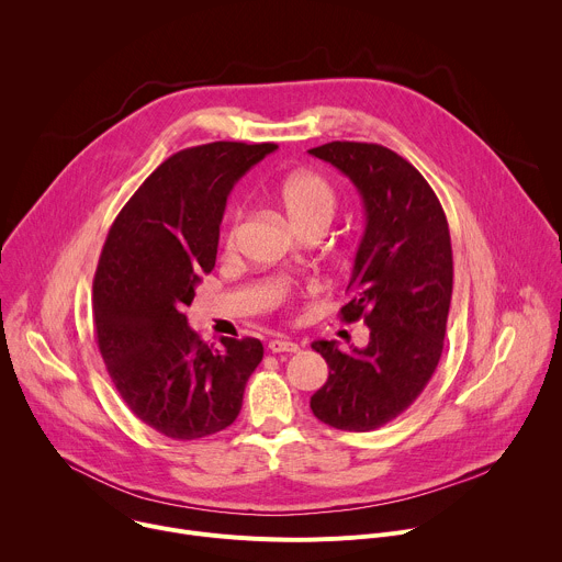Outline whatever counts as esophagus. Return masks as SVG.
I'll list each match as a JSON object with an SVG mask.
<instances>
[{
  "label": "esophagus",
  "instance_id": "obj_1",
  "mask_svg": "<svg viewBox=\"0 0 562 562\" xmlns=\"http://www.w3.org/2000/svg\"><path fill=\"white\" fill-rule=\"evenodd\" d=\"M269 351L271 353H297L300 345L293 340H286V338H276L269 342Z\"/></svg>",
  "mask_w": 562,
  "mask_h": 562
}]
</instances>
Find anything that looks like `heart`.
Returning a JSON list of instances; mask_svg holds the SVG:
<instances>
[{"label":"heart","mask_w":562,"mask_h":562,"mask_svg":"<svg viewBox=\"0 0 562 562\" xmlns=\"http://www.w3.org/2000/svg\"><path fill=\"white\" fill-rule=\"evenodd\" d=\"M273 200L291 222V226L302 233L311 226H329L338 211V193L331 182L315 171H295L282 178L273 187ZM239 224H243V209L235 206L228 211L224 228H222V247L231 251L237 243ZM284 297L282 291L276 293L280 302Z\"/></svg>","instance_id":"b5f03b06"}]
</instances>
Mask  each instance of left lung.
<instances>
[{
  "label": "left lung",
  "instance_id": "left-lung-1",
  "mask_svg": "<svg viewBox=\"0 0 562 562\" xmlns=\"http://www.w3.org/2000/svg\"><path fill=\"white\" fill-rule=\"evenodd\" d=\"M308 153L362 195L367 226L340 319L369 327V345L351 353L334 340L311 345L329 364L311 412L342 431H373L414 405L440 362L453 289L449 224L429 182L391 148L329 142Z\"/></svg>",
  "mask_w": 562,
  "mask_h": 562
}]
</instances>
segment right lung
Here are the masks:
<instances>
[{"mask_svg":"<svg viewBox=\"0 0 562 562\" xmlns=\"http://www.w3.org/2000/svg\"><path fill=\"white\" fill-rule=\"evenodd\" d=\"M271 142H211L173 153L124 204L93 280V327L126 407L173 440L233 425L249 375L262 362L256 338L215 349L187 323L202 273L217 256L226 195Z\"/></svg>","mask_w":562,"mask_h":562,"instance_id":"add662e5","label":"right lung"}]
</instances>
